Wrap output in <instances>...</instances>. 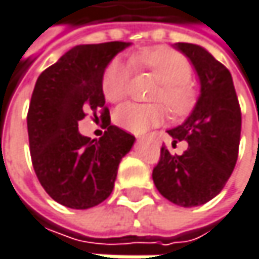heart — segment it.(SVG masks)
<instances>
[{"instance_id": "b5f03b06", "label": "heart", "mask_w": 259, "mask_h": 259, "mask_svg": "<svg viewBox=\"0 0 259 259\" xmlns=\"http://www.w3.org/2000/svg\"><path fill=\"white\" fill-rule=\"evenodd\" d=\"M133 62L160 80L153 99L164 102L174 117L187 115L196 104V92L190 80L193 68L184 55L167 47H153L133 56ZM132 66L120 59L111 60L102 75V92L109 102L123 101L130 90ZM166 117L161 104H124L114 112V121L123 129L142 133L160 124Z\"/></svg>"}]
</instances>
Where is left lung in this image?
<instances>
[{"mask_svg":"<svg viewBox=\"0 0 259 259\" xmlns=\"http://www.w3.org/2000/svg\"><path fill=\"white\" fill-rule=\"evenodd\" d=\"M191 60L200 80V96L190 117L175 129L174 139L187 141L184 154H170L161 147L153 170L158 193L178 206L204 204L221 193L231 177L240 144L242 112L230 71L203 47L177 42Z\"/></svg>","mask_w":259,"mask_h":259,"instance_id":"1","label":"left lung"}]
</instances>
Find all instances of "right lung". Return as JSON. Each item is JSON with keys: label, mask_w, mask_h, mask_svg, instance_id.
<instances>
[{"label": "right lung", "mask_w": 259, "mask_h": 259, "mask_svg": "<svg viewBox=\"0 0 259 259\" xmlns=\"http://www.w3.org/2000/svg\"><path fill=\"white\" fill-rule=\"evenodd\" d=\"M130 42L84 44L66 52L35 82L28 136L35 175L46 193L71 209H89L109 197L121 158L135 136L112 126L99 141L78 132L87 112L108 121L102 75L112 58Z\"/></svg>", "instance_id": "1"}]
</instances>
